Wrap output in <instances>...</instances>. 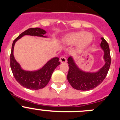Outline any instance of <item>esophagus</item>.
<instances>
[{
    "label": "esophagus",
    "mask_w": 120,
    "mask_h": 120,
    "mask_svg": "<svg viewBox=\"0 0 120 120\" xmlns=\"http://www.w3.org/2000/svg\"><path fill=\"white\" fill-rule=\"evenodd\" d=\"M60 61L61 63H66L67 61L66 58L64 56H61L60 58Z\"/></svg>",
    "instance_id": "esophagus-1"
}]
</instances>
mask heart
<instances>
[{"instance_id": "b5f03b06", "label": "heart", "mask_w": 120, "mask_h": 120, "mask_svg": "<svg viewBox=\"0 0 120 120\" xmlns=\"http://www.w3.org/2000/svg\"><path fill=\"white\" fill-rule=\"evenodd\" d=\"M93 40V35L90 32H76L69 34L64 38L63 41L67 44H78L80 48L88 46Z\"/></svg>"}]
</instances>
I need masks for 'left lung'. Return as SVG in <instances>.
<instances>
[{
    "label": "left lung",
    "mask_w": 120,
    "mask_h": 120,
    "mask_svg": "<svg viewBox=\"0 0 120 120\" xmlns=\"http://www.w3.org/2000/svg\"><path fill=\"white\" fill-rule=\"evenodd\" d=\"M101 47L104 51L105 65L96 73L85 72L80 70L74 62L71 57L68 58L69 71L68 80L70 85L79 90H89L98 86L105 79L111 65V55L109 45L104 38H101Z\"/></svg>",
    "instance_id": "left-lung-1"
}]
</instances>
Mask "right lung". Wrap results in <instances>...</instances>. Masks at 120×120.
Wrapping results in <instances>:
<instances>
[{"mask_svg":"<svg viewBox=\"0 0 120 120\" xmlns=\"http://www.w3.org/2000/svg\"><path fill=\"white\" fill-rule=\"evenodd\" d=\"M46 31L40 28H29L25 31L14 40L11 52V68L13 76L22 86L32 90H38L44 88L49 82L52 73L57 66L60 64L59 58L55 57L47 63L41 69L37 71H25L21 69L19 64L13 56V48L16 41L25 35L44 37Z\"/></svg>","mask_w":120,"mask_h":120,"instance_id":"1","label":"right lung"}]
</instances>
